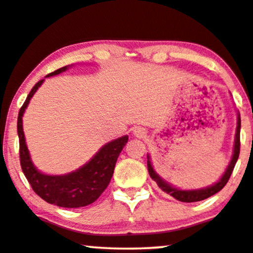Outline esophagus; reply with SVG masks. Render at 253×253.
<instances>
[{"label": "esophagus", "instance_id": "obj_1", "mask_svg": "<svg viewBox=\"0 0 253 253\" xmlns=\"http://www.w3.org/2000/svg\"><path fill=\"white\" fill-rule=\"evenodd\" d=\"M133 134L136 137L141 139V137H143L144 135H146V130H144V128H142V127H135V128H134V130H133Z\"/></svg>", "mask_w": 253, "mask_h": 253}]
</instances>
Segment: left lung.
Segmentation results:
<instances>
[{
	"label": "left lung",
	"mask_w": 253,
	"mask_h": 253,
	"mask_svg": "<svg viewBox=\"0 0 253 253\" xmlns=\"http://www.w3.org/2000/svg\"><path fill=\"white\" fill-rule=\"evenodd\" d=\"M240 133H241V116L240 113H237V127H236V134H235V143H234V153H232V157L230 163L228 164L227 169H225L224 173L222 174L220 180L217 183H215L211 186L205 187V188H199V190H180V188H177L167 183L166 180L162 179V178L156 173V171L154 170L153 164L150 162V156L147 155V166H148V172H149L151 179L156 181L158 187L161 188L162 191L166 192V193L170 194L171 197H173L174 199L183 201V203H195V201H201L207 199V198L211 197L217 192H220L222 188L225 186V184L228 183L229 178H230L232 170H234L235 164L238 160V156H240V148H241V141H240Z\"/></svg>",
	"instance_id": "1"
}]
</instances>
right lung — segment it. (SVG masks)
<instances>
[{"mask_svg": "<svg viewBox=\"0 0 253 253\" xmlns=\"http://www.w3.org/2000/svg\"><path fill=\"white\" fill-rule=\"evenodd\" d=\"M70 66H65L46 77L59 75ZM45 80L39 81L26 97L18 113L17 133L19 139V158L21 167L32 190L46 203L65 208H79L92 204L105 191L113 176L114 167L123 148L128 141V135H124L104 144L98 153L87 163L75 171L66 174H46L32 163L23 130V116L32 96Z\"/></svg>", "mask_w": 253, "mask_h": 253, "instance_id": "add662e5", "label": "right lung"}]
</instances>
